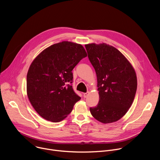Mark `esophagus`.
<instances>
[{
    "label": "esophagus",
    "instance_id": "1",
    "mask_svg": "<svg viewBox=\"0 0 160 160\" xmlns=\"http://www.w3.org/2000/svg\"><path fill=\"white\" fill-rule=\"evenodd\" d=\"M88 95H89V92H85V93H83V97H84L85 98H87Z\"/></svg>",
    "mask_w": 160,
    "mask_h": 160
}]
</instances>
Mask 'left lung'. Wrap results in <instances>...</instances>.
I'll return each instance as SVG.
<instances>
[{
  "label": "left lung",
  "instance_id": "obj_1",
  "mask_svg": "<svg viewBox=\"0 0 160 160\" xmlns=\"http://www.w3.org/2000/svg\"><path fill=\"white\" fill-rule=\"evenodd\" d=\"M85 47L96 73L99 95L98 105L90 108V112L103 123L117 122L133 101L138 86L135 72L127 58L111 45L89 43Z\"/></svg>",
  "mask_w": 160,
  "mask_h": 160
}]
</instances>
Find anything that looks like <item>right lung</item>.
<instances>
[{"label": "right lung", "instance_id": "obj_1", "mask_svg": "<svg viewBox=\"0 0 160 160\" xmlns=\"http://www.w3.org/2000/svg\"><path fill=\"white\" fill-rule=\"evenodd\" d=\"M87 52L80 44L63 41L43 50L27 73V95L43 118L59 122L72 112L81 98L72 87V70Z\"/></svg>", "mask_w": 160, "mask_h": 160}]
</instances>
